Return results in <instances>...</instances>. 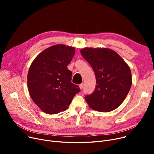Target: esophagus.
I'll return each mask as SVG.
<instances>
[{
  "instance_id": "obj_1",
  "label": "esophagus",
  "mask_w": 154,
  "mask_h": 154,
  "mask_svg": "<svg viewBox=\"0 0 154 154\" xmlns=\"http://www.w3.org/2000/svg\"><path fill=\"white\" fill-rule=\"evenodd\" d=\"M84 83H82L81 84L79 85V87H80V89H82L83 87H84Z\"/></svg>"
}]
</instances>
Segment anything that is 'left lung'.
I'll return each mask as SVG.
<instances>
[{"mask_svg": "<svg viewBox=\"0 0 154 154\" xmlns=\"http://www.w3.org/2000/svg\"><path fill=\"white\" fill-rule=\"evenodd\" d=\"M92 67L96 78L94 92L85 97L94 110L107 112L117 109L131 89L130 68L115 51L106 48H88L80 51Z\"/></svg>", "mask_w": 154, "mask_h": 154, "instance_id": "left-lung-1", "label": "left lung"}]
</instances>
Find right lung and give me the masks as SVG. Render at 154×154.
<instances>
[{"label": "right lung", "mask_w": 154, "mask_h": 154, "mask_svg": "<svg viewBox=\"0 0 154 154\" xmlns=\"http://www.w3.org/2000/svg\"><path fill=\"white\" fill-rule=\"evenodd\" d=\"M75 54L74 47L62 44L47 48L32 63L27 75L31 98L43 112L56 114L68 109L80 90L72 83L67 69Z\"/></svg>", "instance_id": "right-lung-1"}]
</instances>
